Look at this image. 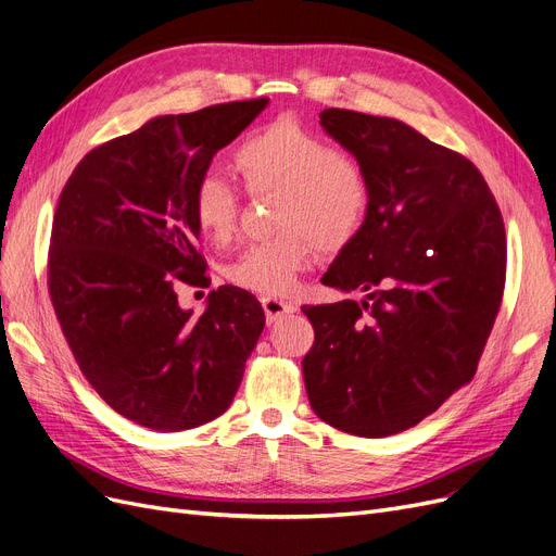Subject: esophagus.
<instances>
[{
    "label": "esophagus",
    "mask_w": 556,
    "mask_h": 556,
    "mask_svg": "<svg viewBox=\"0 0 556 556\" xmlns=\"http://www.w3.org/2000/svg\"><path fill=\"white\" fill-rule=\"evenodd\" d=\"M261 304H263V312H265L267 323H275V320H279V318H283V316H289V314H293V312L298 309V306H295L293 302L277 300V298H263Z\"/></svg>",
    "instance_id": "esophagus-1"
}]
</instances>
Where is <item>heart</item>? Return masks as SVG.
<instances>
[{
	"label": "heart",
	"mask_w": 556,
	"mask_h": 556,
	"mask_svg": "<svg viewBox=\"0 0 556 556\" xmlns=\"http://www.w3.org/2000/svg\"><path fill=\"white\" fill-rule=\"evenodd\" d=\"M236 169L252 194H281L277 231L281 236L250 244L226 267L240 289L277 298L289 293L314 258L315 240L334 250L351 240L368 208V182L359 164L330 141L279 118L244 139ZM240 197L222 174H203L192 192V217L215 244L236 233Z\"/></svg>",
	"instance_id": "heart-1"
}]
</instances>
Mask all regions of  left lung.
I'll return each mask as SVG.
<instances>
[{"label":"left lung","mask_w":556,"mask_h":556,"mask_svg":"<svg viewBox=\"0 0 556 556\" xmlns=\"http://www.w3.org/2000/svg\"><path fill=\"white\" fill-rule=\"evenodd\" d=\"M368 182L359 231L323 283L364 298L302 306L314 413L343 433L387 438L417 426L477 374L506 277V233L481 172L407 123L320 112Z\"/></svg>","instance_id":"8db88e82"}]
</instances>
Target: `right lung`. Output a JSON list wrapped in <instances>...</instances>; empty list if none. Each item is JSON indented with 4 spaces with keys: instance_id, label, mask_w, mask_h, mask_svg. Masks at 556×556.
Instances as JSON below:
<instances>
[{
    "instance_id": "right-lung-1",
    "label": "right lung",
    "mask_w": 556,
    "mask_h": 556,
    "mask_svg": "<svg viewBox=\"0 0 556 556\" xmlns=\"http://www.w3.org/2000/svg\"><path fill=\"white\" fill-rule=\"evenodd\" d=\"M267 102L155 116L81 157L56 203L48 289L61 332L100 399L160 433L226 413L263 332L252 293L219 286L194 316L178 289L211 283L194 185Z\"/></svg>"
}]
</instances>
